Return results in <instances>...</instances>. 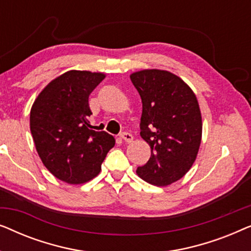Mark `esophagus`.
Listing matches in <instances>:
<instances>
[{
    "mask_svg": "<svg viewBox=\"0 0 251 251\" xmlns=\"http://www.w3.org/2000/svg\"><path fill=\"white\" fill-rule=\"evenodd\" d=\"M120 137H121V138L125 140V142H126V143H131L132 139H133V136L131 135V133H129V132H122L121 135H120Z\"/></svg>",
    "mask_w": 251,
    "mask_h": 251,
    "instance_id": "obj_1",
    "label": "esophagus"
}]
</instances>
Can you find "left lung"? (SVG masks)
I'll return each instance as SVG.
<instances>
[{"mask_svg": "<svg viewBox=\"0 0 251 251\" xmlns=\"http://www.w3.org/2000/svg\"><path fill=\"white\" fill-rule=\"evenodd\" d=\"M130 78L143 102L140 136L151 147L150 160L136 173L147 183L168 186L191 169L200 149L202 118L197 96L168 71L143 70Z\"/></svg>", "mask_w": 251, "mask_h": 251, "instance_id": "obj_1", "label": "left lung"}]
</instances>
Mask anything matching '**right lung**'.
<instances>
[{"label": "right lung", "instance_id": "1", "mask_svg": "<svg viewBox=\"0 0 251 251\" xmlns=\"http://www.w3.org/2000/svg\"><path fill=\"white\" fill-rule=\"evenodd\" d=\"M104 73L68 71L50 82L34 101L29 126L48 170L67 184H84L101 170L115 139L90 125L89 96Z\"/></svg>", "mask_w": 251, "mask_h": 251}]
</instances>
